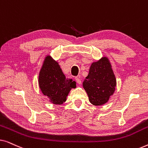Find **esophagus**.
Instances as JSON below:
<instances>
[{
	"label": "esophagus",
	"instance_id": "obj_1",
	"mask_svg": "<svg viewBox=\"0 0 148 148\" xmlns=\"http://www.w3.org/2000/svg\"><path fill=\"white\" fill-rule=\"evenodd\" d=\"M75 79L76 82L78 84H82V81H81L79 77H75Z\"/></svg>",
	"mask_w": 148,
	"mask_h": 148
}]
</instances>
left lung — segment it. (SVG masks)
Listing matches in <instances>:
<instances>
[{"mask_svg":"<svg viewBox=\"0 0 148 148\" xmlns=\"http://www.w3.org/2000/svg\"><path fill=\"white\" fill-rule=\"evenodd\" d=\"M116 84L110 62L108 58L103 57L92 64L83 86L90 102L95 106H100L108 102L114 92Z\"/></svg>","mask_w":148,"mask_h":148,"instance_id":"1","label":"left lung"}]
</instances>
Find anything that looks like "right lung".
I'll list each match as a JSON object with an SVG mask.
<instances>
[{"mask_svg": "<svg viewBox=\"0 0 148 148\" xmlns=\"http://www.w3.org/2000/svg\"><path fill=\"white\" fill-rule=\"evenodd\" d=\"M39 86L53 104H61L66 101L71 89L76 87V82L66 78L58 62L48 56L40 70Z\"/></svg>", "mask_w": 148, "mask_h": 148, "instance_id": "obj_1", "label": "right lung"}]
</instances>
